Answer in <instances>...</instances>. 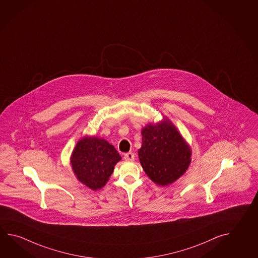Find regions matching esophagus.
<instances>
[{
    "instance_id": "1",
    "label": "esophagus",
    "mask_w": 258,
    "mask_h": 258,
    "mask_svg": "<svg viewBox=\"0 0 258 258\" xmlns=\"http://www.w3.org/2000/svg\"><path fill=\"white\" fill-rule=\"evenodd\" d=\"M134 158H135V154L132 153V152L126 153L124 154V159H125L126 161H127V162H132V161L134 160Z\"/></svg>"
}]
</instances>
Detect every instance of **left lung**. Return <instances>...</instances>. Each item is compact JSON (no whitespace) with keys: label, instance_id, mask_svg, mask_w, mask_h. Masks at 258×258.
<instances>
[{"label":"left lung","instance_id":"obj_1","mask_svg":"<svg viewBox=\"0 0 258 258\" xmlns=\"http://www.w3.org/2000/svg\"><path fill=\"white\" fill-rule=\"evenodd\" d=\"M142 135L140 162L154 183L167 185L184 174L190 163V149L171 122L149 124Z\"/></svg>","mask_w":258,"mask_h":258}]
</instances>
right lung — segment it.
<instances>
[{
    "label": "right lung",
    "mask_w": 258,
    "mask_h": 258,
    "mask_svg": "<svg viewBox=\"0 0 258 258\" xmlns=\"http://www.w3.org/2000/svg\"><path fill=\"white\" fill-rule=\"evenodd\" d=\"M120 160L115 147L105 140L85 137L76 144L71 163L78 180L96 190L105 185Z\"/></svg>",
    "instance_id": "1"
}]
</instances>
